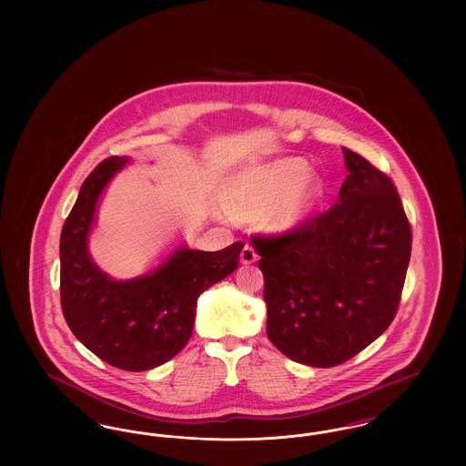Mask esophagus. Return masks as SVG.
Segmentation results:
<instances>
[{"label":"esophagus","mask_w":466,"mask_h":466,"mask_svg":"<svg viewBox=\"0 0 466 466\" xmlns=\"http://www.w3.org/2000/svg\"><path fill=\"white\" fill-rule=\"evenodd\" d=\"M257 258H258V255H257L255 248L249 246V244H246L243 248V251H241V262H243V264H253V262H257Z\"/></svg>","instance_id":"esophagus-1"}]
</instances>
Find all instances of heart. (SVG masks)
<instances>
[{
    "mask_svg": "<svg viewBox=\"0 0 466 466\" xmlns=\"http://www.w3.org/2000/svg\"><path fill=\"white\" fill-rule=\"evenodd\" d=\"M321 198V179L306 173V162L299 158L249 169L238 181V199L246 209L262 211L274 204L268 222L276 230H293L308 222Z\"/></svg>",
    "mask_w": 466,
    "mask_h": 466,
    "instance_id": "heart-1",
    "label": "heart"
}]
</instances>
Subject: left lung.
Listing matches in <instances>:
<instances>
[{
	"label": "left lung",
	"mask_w": 466,
	"mask_h": 466,
	"mask_svg": "<svg viewBox=\"0 0 466 466\" xmlns=\"http://www.w3.org/2000/svg\"><path fill=\"white\" fill-rule=\"evenodd\" d=\"M337 204L283 236H253L262 257L267 335L289 360L329 369L390 327L412 234L390 177L344 148Z\"/></svg>",
	"instance_id": "left-lung-1"
}]
</instances>
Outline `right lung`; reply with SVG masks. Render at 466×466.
Returning <instances> with one entry per match:
<instances>
[{
	"label": "right lung",
	"mask_w": 466,
	"mask_h": 466,
	"mask_svg": "<svg viewBox=\"0 0 466 466\" xmlns=\"http://www.w3.org/2000/svg\"><path fill=\"white\" fill-rule=\"evenodd\" d=\"M127 162V157H108L80 188L61 232V306L67 327L94 355L116 369L141 372L187 346L200 293L238 268L244 243L220 251L179 246L141 278L111 279L90 258L87 241L97 200Z\"/></svg>",
	"instance_id": "1"
}]
</instances>
